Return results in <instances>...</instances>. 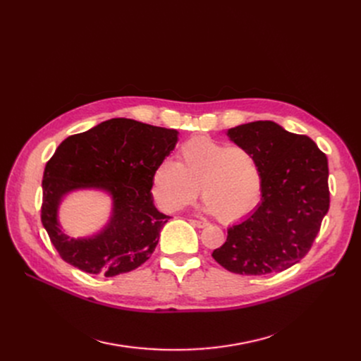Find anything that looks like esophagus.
Masks as SVG:
<instances>
[{"instance_id": "34e87169", "label": "esophagus", "mask_w": 361, "mask_h": 361, "mask_svg": "<svg viewBox=\"0 0 361 361\" xmlns=\"http://www.w3.org/2000/svg\"><path fill=\"white\" fill-rule=\"evenodd\" d=\"M190 224L195 225V226H197V228H204V226L207 225V222H204V221H196V219H190Z\"/></svg>"}]
</instances>
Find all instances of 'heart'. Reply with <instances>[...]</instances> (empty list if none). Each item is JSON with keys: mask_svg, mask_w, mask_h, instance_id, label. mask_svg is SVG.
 <instances>
[{"mask_svg": "<svg viewBox=\"0 0 361 361\" xmlns=\"http://www.w3.org/2000/svg\"><path fill=\"white\" fill-rule=\"evenodd\" d=\"M200 185L203 211L230 224L249 215L262 196L263 177L252 152L207 137L183 143L177 162L162 161L150 177V192L165 212L192 203Z\"/></svg>", "mask_w": 361, "mask_h": 361, "instance_id": "b5f03b06", "label": "heart"}]
</instances>
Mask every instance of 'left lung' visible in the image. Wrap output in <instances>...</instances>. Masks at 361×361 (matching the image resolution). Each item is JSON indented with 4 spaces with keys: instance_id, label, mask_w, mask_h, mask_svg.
I'll return each instance as SVG.
<instances>
[{
    "instance_id": "left-lung-1",
    "label": "left lung",
    "mask_w": 361,
    "mask_h": 361,
    "mask_svg": "<svg viewBox=\"0 0 361 361\" xmlns=\"http://www.w3.org/2000/svg\"><path fill=\"white\" fill-rule=\"evenodd\" d=\"M226 136L259 162L262 199L253 214L230 226L212 257L240 275L286 271L307 255L328 214V158L310 137L274 121L241 124Z\"/></svg>"
}]
</instances>
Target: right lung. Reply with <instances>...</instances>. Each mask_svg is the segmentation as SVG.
<instances>
[{
	"label": "right lung",
	"instance_id": "right-lung-1",
	"mask_svg": "<svg viewBox=\"0 0 361 361\" xmlns=\"http://www.w3.org/2000/svg\"><path fill=\"white\" fill-rule=\"evenodd\" d=\"M177 140L174 128L112 118L56 147L44 171L41 219L63 260L87 274L116 276L150 257L169 219L154 204L150 177ZM78 190L105 191L113 211L101 232L73 239L62 231L58 209L62 199Z\"/></svg>",
	"mask_w": 361,
	"mask_h": 361
}]
</instances>
